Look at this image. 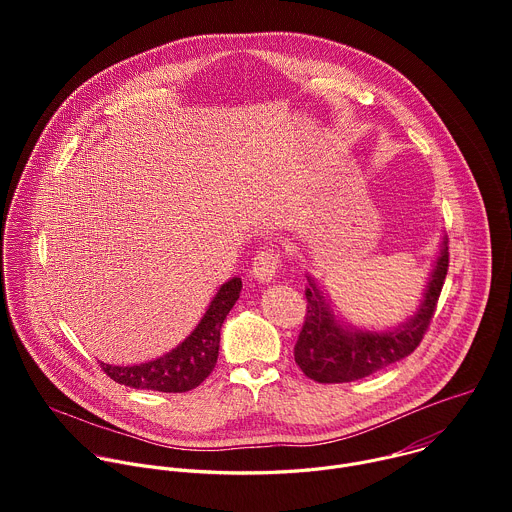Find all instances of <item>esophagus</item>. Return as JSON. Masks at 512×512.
Here are the masks:
<instances>
[{
    "instance_id": "esophagus-1",
    "label": "esophagus",
    "mask_w": 512,
    "mask_h": 512,
    "mask_svg": "<svg viewBox=\"0 0 512 512\" xmlns=\"http://www.w3.org/2000/svg\"><path fill=\"white\" fill-rule=\"evenodd\" d=\"M279 255L273 249H263L253 259V277L259 283H271L275 279V273L279 269Z\"/></svg>"
}]
</instances>
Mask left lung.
Instances as JSON below:
<instances>
[{
	"mask_svg": "<svg viewBox=\"0 0 512 512\" xmlns=\"http://www.w3.org/2000/svg\"><path fill=\"white\" fill-rule=\"evenodd\" d=\"M448 261V237L444 235L440 251H437L431 265L423 298L419 300L413 316L399 326L383 330L344 322L334 312L324 289L308 273V314L294 348L298 367L306 377L318 383H350L409 356L419 346L435 312V304L448 273Z\"/></svg>",
	"mask_w": 512,
	"mask_h": 512,
	"instance_id": "1",
	"label": "left lung"
}]
</instances>
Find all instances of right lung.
Segmentation results:
<instances>
[{
    "label": "right lung",
    "mask_w": 512,
    "mask_h": 512,
    "mask_svg": "<svg viewBox=\"0 0 512 512\" xmlns=\"http://www.w3.org/2000/svg\"><path fill=\"white\" fill-rule=\"evenodd\" d=\"M241 277H231L216 289L194 330L170 352L141 364H107L103 371L119 385L160 393H184L198 387L214 369L221 346V328L241 296Z\"/></svg>",
    "instance_id": "right-lung-1"
}]
</instances>
